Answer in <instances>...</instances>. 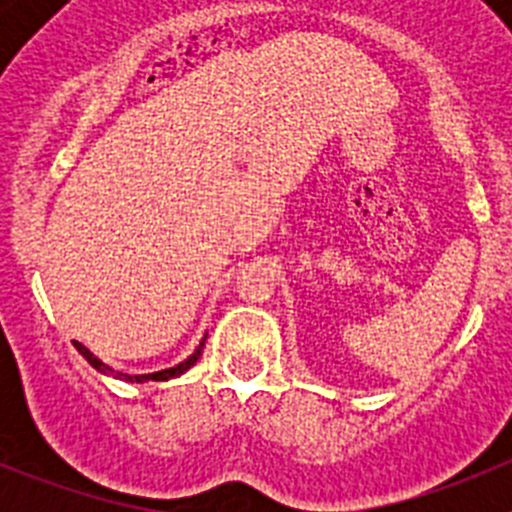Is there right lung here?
I'll list each match as a JSON object with an SVG mask.
<instances>
[{"label":"right lung","mask_w":512,"mask_h":512,"mask_svg":"<svg viewBox=\"0 0 512 512\" xmlns=\"http://www.w3.org/2000/svg\"><path fill=\"white\" fill-rule=\"evenodd\" d=\"M74 346H76V351H79V354L84 356V359H87L89 364L94 366V369H97L99 374H107V377H115V379H125V382H166V379H171V377H182L187 369H192V366L197 364V359L202 356V348H205V341L194 348V354L189 356V359L179 361L176 366H169V369H161V372H153V374H122V372H115L112 366H107L102 359H97V356H94L87 346H81L79 341H74Z\"/></svg>","instance_id":"1"}]
</instances>
